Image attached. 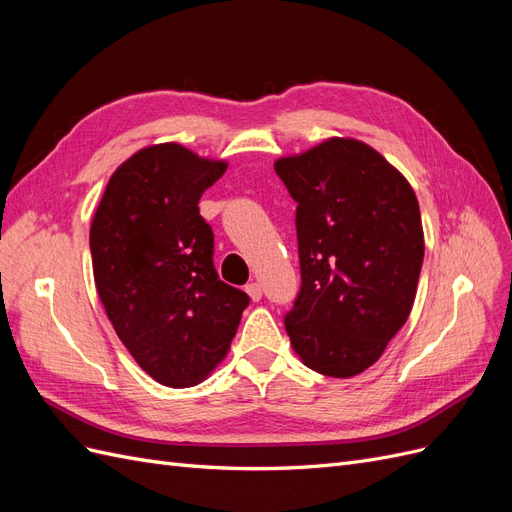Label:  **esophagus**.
Masks as SVG:
<instances>
[{"label":"esophagus","instance_id":"34e87169","mask_svg":"<svg viewBox=\"0 0 512 512\" xmlns=\"http://www.w3.org/2000/svg\"><path fill=\"white\" fill-rule=\"evenodd\" d=\"M245 292L250 294V299H252V301H260V299H262V286H260V284H256V282L247 284V286H245Z\"/></svg>","mask_w":512,"mask_h":512}]
</instances>
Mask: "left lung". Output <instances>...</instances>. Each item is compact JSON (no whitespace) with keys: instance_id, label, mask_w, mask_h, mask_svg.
I'll return each mask as SVG.
<instances>
[{"instance_id":"8db88e82","label":"left lung","mask_w":512,"mask_h":512,"mask_svg":"<svg viewBox=\"0 0 512 512\" xmlns=\"http://www.w3.org/2000/svg\"><path fill=\"white\" fill-rule=\"evenodd\" d=\"M275 173L297 200L292 350L318 374L359 376L412 312L425 256L416 194L374 147L346 136L277 158Z\"/></svg>"}]
</instances>
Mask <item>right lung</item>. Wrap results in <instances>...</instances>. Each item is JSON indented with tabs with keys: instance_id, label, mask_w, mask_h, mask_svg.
Returning a JSON list of instances; mask_svg holds the SVG:
<instances>
[{
	"instance_id": "obj_1",
	"label": "right lung",
	"mask_w": 512,
	"mask_h": 512,
	"mask_svg": "<svg viewBox=\"0 0 512 512\" xmlns=\"http://www.w3.org/2000/svg\"><path fill=\"white\" fill-rule=\"evenodd\" d=\"M226 168L179 143L143 147L108 179L89 228L108 320L143 371L173 389L224 361L250 303L215 273L213 232L198 209Z\"/></svg>"
}]
</instances>
